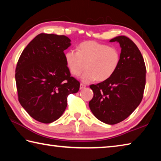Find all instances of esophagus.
<instances>
[{
  "label": "esophagus",
  "instance_id": "esophagus-1",
  "mask_svg": "<svg viewBox=\"0 0 161 161\" xmlns=\"http://www.w3.org/2000/svg\"><path fill=\"white\" fill-rule=\"evenodd\" d=\"M86 87V85H84V84H80V89H84V88H85Z\"/></svg>",
  "mask_w": 161,
  "mask_h": 161
}]
</instances>
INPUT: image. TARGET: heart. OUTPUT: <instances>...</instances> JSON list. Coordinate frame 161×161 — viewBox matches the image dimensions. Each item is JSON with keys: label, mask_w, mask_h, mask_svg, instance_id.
I'll return each mask as SVG.
<instances>
[{"label": "heart", "mask_w": 161, "mask_h": 161, "mask_svg": "<svg viewBox=\"0 0 161 161\" xmlns=\"http://www.w3.org/2000/svg\"><path fill=\"white\" fill-rule=\"evenodd\" d=\"M64 59L71 74L81 77L85 83L97 80L104 81L112 76L119 64L120 54L117 49L95 41L81 42L77 52L68 50L64 53Z\"/></svg>", "instance_id": "b5f03b06"}]
</instances>
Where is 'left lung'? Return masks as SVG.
<instances>
[{"label":"left lung","mask_w":161,"mask_h":161,"mask_svg":"<svg viewBox=\"0 0 161 161\" xmlns=\"http://www.w3.org/2000/svg\"><path fill=\"white\" fill-rule=\"evenodd\" d=\"M121 48L119 64L107 80L89 87L94 97L89 102L94 116L107 124H116L131 114L143 99L146 69L142 54L131 40L117 36Z\"/></svg>","instance_id":"8db88e82"}]
</instances>
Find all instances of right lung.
Wrapping results in <instances>:
<instances>
[{
    "mask_svg": "<svg viewBox=\"0 0 161 161\" xmlns=\"http://www.w3.org/2000/svg\"><path fill=\"white\" fill-rule=\"evenodd\" d=\"M71 46L64 35L41 33L24 49L15 69L18 100L30 116L50 124L58 120L67 106V97L77 93L80 84L64 59Z\"/></svg>",
    "mask_w": 161,
    "mask_h": 161,
    "instance_id": "add662e5",
    "label": "right lung"
}]
</instances>
